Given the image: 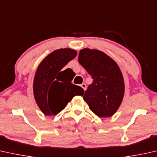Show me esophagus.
<instances>
[{
	"label": "esophagus",
	"instance_id": "34e87169",
	"mask_svg": "<svg viewBox=\"0 0 157 157\" xmlns=\"http://www.w3.org/2000/svg\"><path fill=\"white\" fill-rule=\"evenodd\" d=\"M81 86L83 88V89L84 90H86V83H82V84H81Z\"/></svg>",
	"mask_w": 157,
	"mask_h": 157
}]
</instances>
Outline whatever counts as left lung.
Returning <instances> with one entry per match:
<instances>
[{
	"label": "left lung",
	"mask_w": 157,
	"mask_h": 157,
	"mask_svg": "<svg viewBox=\"0 0 157 157\" xmlns=\"http://www.w3.org/2000/svg\"><path fill=\"white\" fill-rule=\"evenodd\" d=\"M78 62L93 78L83 100L98 117L113 116L124 94L123 76L117 63L104 52L88 48L79 52Z\"/></svg>",
	"instance_id": "left-lung-1"
}]
</instances>
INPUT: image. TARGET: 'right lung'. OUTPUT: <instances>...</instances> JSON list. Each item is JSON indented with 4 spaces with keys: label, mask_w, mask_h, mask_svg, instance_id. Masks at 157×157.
I'll return each mask as SVG.
<instances>
[{
    "label": "right lung",
    "mask_w": 157,
    "mask_h": 157,
    "mask_svg": "<svg viewBox=\"0 0 157 157\" xmlns=\"http://www.w3.org/2000/svg\"><path fill=\"white\" fill-rule=\"evenodd\" d=\"M77 52L69 48L56 49L46 56L38 66L33 82L36 103L46 115L61 112L75 95H82L84 90L74 85L62 69L76 57Z\"/></svg>",
    "instance_id": "right-lung-1"
}]
</instances>
